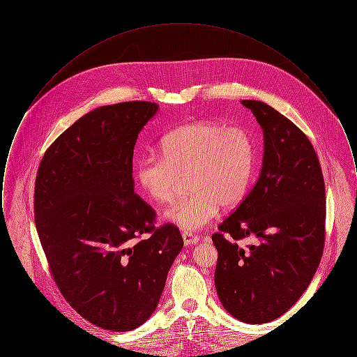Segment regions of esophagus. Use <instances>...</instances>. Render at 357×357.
<instances>
[{
	"label": "esophagus",
	"instance_id": "34e87169",
	"mask_svg": "<svg viewBox=\"0 0 357 357\" xmlns=\"http://www.w3.org/2000/svg\"><path fill=\"white\" fill-rule=\"evenodd\" d=\"M182 237H183V242L186 246H191V245H197L199 242V237L195 236V234H191V233H182Z\"/></svg>",
	"mask_w": 357,
	"mask_h": 357
}]
</instances>
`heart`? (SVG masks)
Returning <instances> with one entry per match:
<instances>
[{
    "instance_id": "obj_1",
    "label": "heart",
    "mask_w": 357,
    "mask_h": 357,
    "mask_svg": "<svg viewBox=\"0 0 357 357\" xmlns=\"http://www.w3.org/2000/svg\"><path fill=\"white\" fill-rule=\"evenodd\" d=\"M160 155H143L136 165V181L153 202L169 204L175 199L179 176L188 174L191 194L172 206L166 221L195 231L220 211L242 202L255 170V146L241 127L198 120L163 136Z\"/></svg>"
}]
</instances>
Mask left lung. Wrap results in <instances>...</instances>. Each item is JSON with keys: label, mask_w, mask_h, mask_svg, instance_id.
Segmentation results:
<instances>
[{"label": "left lung", "mask_w": 357, "mask_h": 357, "mask_svg": "<svg viewBox=\"0 0 357 357\" xmlns=\"http://www.w3.org/2000/svg\"><path fill=\"white\" fill-rule=\"evenodd\" d=\"M241 102L262 128V167L253 190L211 237L218 250L214 277L220 301L233 317L265 324L297 303L319 268L325 186L319 158L300 128L265 102ZM246 236L259 243L238 248L235 241Z\"/></svg>", "instance_id": "left-lung-1"}]
</instances>
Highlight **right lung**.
<instances>
[{"mask_svg": "<svg viewBox=\"0 0 357 357\" xmlns=\"http://www.w3.org/2000/svg\"><path fill=\"white\" fill-rule=\"evenodd\" d=\"M159 105H102L76 120L44 155L34 187V221L52 275L82 317L126 332L146 323L183 248L174 225L135 194L137 136ZM142 234L149 237L140 241Z\"/></svg>", "mask_w": 357, "mask_h": 357, "instance_id": "add662e5", "label": "right lung"}]
</instances>
